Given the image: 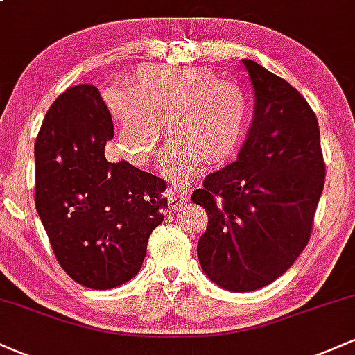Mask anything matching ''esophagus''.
Instances as JSON below:
<instances>
[{"mask_svg": "<svg viewBox=\"0 0 355 355\" xmlns=\"http://www.w3.org/2000/svg\"><path fill=\"white\" fill-rule=\"evenodd\" d=\"M189 198H190L189 193H178V191H175V190H168L170 210H173V211L180 210V207L185 205V203L189 202Z\"/></svg>", "mask_w": 355, "mask_h": 355, "instance_id": "esophagus-1", "label": "esophagus"}]
</instances>
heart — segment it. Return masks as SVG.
<instances>
[{"mask_svg":"<svg viewBox=\"0 0 355 355\" xmlns=\"http://www.w3.org/2000/svg\"><path fill=\"white\" fill-rule=\"evenodd\" d=\"M133 80L135 85H116L105 93L126 160H150L165 121L173 138L162 155V168L175 187L187 185L207 160L223 162L237 150L248 118L237 85L203 68L141 67Z\"/></svg>","mask_w":355,"mask_h":355,"instance_id":"1","label":"heart"}]
</instances>
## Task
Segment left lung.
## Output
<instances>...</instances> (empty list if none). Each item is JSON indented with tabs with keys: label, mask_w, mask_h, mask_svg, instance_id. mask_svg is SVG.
I'll list each match as a JSON object with an SVG mask.
<instances>
[{
	"label": "left lung",
	"mask_w": 355,
	"mask_h": 355,
	"mask_svg": "<svg viewBox=\"0 0 355 355\" xmlns=\"http://www.w3.org/2000/svg\"><path fill=\"white\" fill-rule=\"evenodd\" d=\"M254 120L237 162L203 180L191 202L209 214L197 254L207 277L250 292L287 272L311 239L324 190L319 123L297 89L252 60Z\"/></svg>",
	"instance_id": "obj_1"
}]
</instances>
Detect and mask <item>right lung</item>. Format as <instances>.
Masks as SVG:
<instances>
[{"label": "right lung", "instance_id": "add662e5", "mask_svg": "<svg viewBox=\"0 0 355 355\" xmlns=\"http://www.w3.org/2000/svg\"><path fill=\"white\" fill-rule=\"evenodd\" d=\"M112 138L98 88L76 85L53 101L35 144V205L56 260L96 291L138 274L168 207L162 178L105 158Z\"/></svg>", "mask_w": 355, "mask_h": 355}]
</instances>
